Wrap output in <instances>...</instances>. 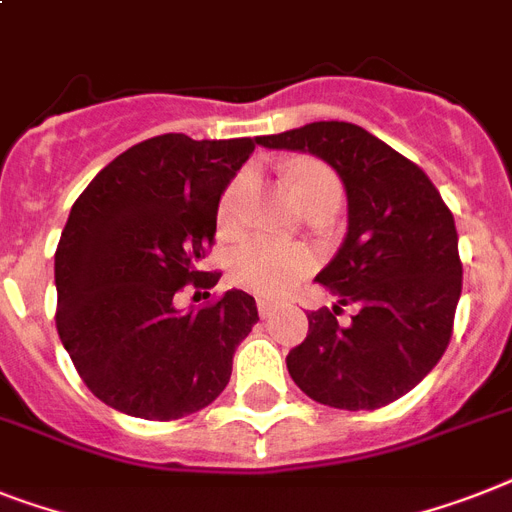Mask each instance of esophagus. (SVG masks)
<instances>
[{"label":"esophagus","instance_id":"esophagus-1","mask_svg":"<svg viewBox=\"0 0 512 512\" xmlns=\"http://www.w3.org/2000/svg\"><path fill=\"white\" fill-rule=\"evenodd\" d=\"M273 310H276V302H273V299H257V313H260V318H270Z\"/></svg>","mask_w":512,"mask_h":512}]
</instances>
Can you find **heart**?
I'll use <instances>...</instances> for the list:
<instances>
[{"label":"heart","instance_id":"b5f03b06","mask_svg":"<svg viewBox=\"0 0 512 512\" xmlns=\"http://www.w3.org/2000/svg\"><path fill=\"white\" fill-rule=\"evenodd\" d=\"M289 184L302 205L318 191L339 189L334 173L313 160L294 162L289 168ZM244 186H247V173H239L223 191L218 205V223L223 228L234 226ZM313 263V255L305 247L270 242V239H249L236 247L231 257V273L236 284H242L249 292L263 294V297H284L313 270Z\"/></svg>","mask_w":512,"mask_h":512}]
</instances>
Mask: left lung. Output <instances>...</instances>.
Returning <instances> with one entry per match:
<instances>
[{"mask_svg":"<svg viewBox=\"0 0 512 512\" xmlns=\"http://www.w3.org/2000/svg\"><path fill=\"white\" fill-rule=\"evenodd\" d=\"M321 157L347 191V236L315 276L358 310L342 327L334 310L307 313V336L286 355L294 384L339 410L400 400L439 363L463 289L450 207L415 162L365 128L321 120L257 141Z\"/></svg>","mask_w":512,"mask_h":512,"instance_id":"8db88e82","label":"left lung"}]
</instances>
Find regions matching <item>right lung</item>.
<instances>
[{
  "label": "right lung",
  "mask_w": 512,
  "mask_h": 512,
  "mask_svg": "<svg viewBox=\"0 0 512 512\" xmlns=\"http://www.w3.org/2000/svg\"><path fill=\"white\" fill-rule=\"evenodd\" d=\"M257 139L162 134L126 149L70 210L54 252L57 334L91 394L118 413L176 421L226 389L257 318L231 289L181 313L178 289H213L199 263L213 247L220 194ZM210 297V292H207Z\"/></svg>",
  "instance_id": "obj_1"
}]
</instances>
